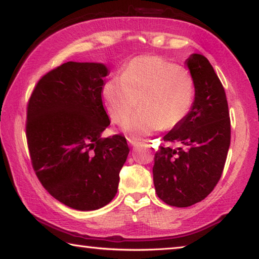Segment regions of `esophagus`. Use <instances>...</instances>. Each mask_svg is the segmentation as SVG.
<instances>
[{
	"label": "esophagus",
	"mask_w": 259,
	"mask_h": 259,
	"mask_svg": "<svg viewBox=\"0 0 259 259\" xmlns=\"http://www.w3.org/2000/svg\"><path fill=\"white\" fill-rule=\"evenodd\" d=\"M128 142H129V145L133 146V147L138 145V142H136V140H133V139H130V138H128Z\"/></svg>",
	"instance_id": "34e87169"
}]
</instances>
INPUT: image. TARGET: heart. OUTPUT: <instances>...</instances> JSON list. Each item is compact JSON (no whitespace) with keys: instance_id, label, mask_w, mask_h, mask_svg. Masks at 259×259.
Masks as SVG:
<instances>
[{"instance_id":"b5f03b06","label":"heart","mask_w":259,"mask_h":259,"mask_svg":"<svg viewBox=\"0 0 259 259\" xmlns=\"http://www.w3.org/2000/svg\"><path fill=\"white\" fill-rule=\"evenodd\" d=\"M104 104L113 123L126 120L122 130L139 139L161 129H174L188 115L194 97V81L187 68L157 56H139L125 64L121 77L105 82Z\"/></svg>"}]
</instances>
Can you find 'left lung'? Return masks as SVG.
Returning <instances> with one entry per match:
<instances>
[{
    "instance_id": "8db88e82",
    "label": "left lung",
    "mask_w": 259,
    "mask_h": 259,
    "mask_svg": "<svg viewBox=\"0 0 259 259\" xmlns=\"http://www.w3.org/2000/svg\"><path fill=\"white\" fill-rule=\"evenodd\" d=\"M194 81V102L181 124L166 134L153 165V182L159 198L172 207H190L210 194L224 169L231 143L229 105L221 80L204 56L186 59Z\"/></svg>"
}]
</instances>
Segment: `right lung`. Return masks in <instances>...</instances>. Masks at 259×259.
Listing matches in <instances>:
<instances>
[{"label": "right lung", "instance_id": "obj_1", "mask_svg": "<svg viewBox=\"0 0 259 259\" xmlns=\"http://www.w3.org/2000/svg\"><path fill=\"white\" fill-rule=\"evenodd\" d=\"M107 75L102 63L68 61L37 82L27 106L26 137L38 181L81 211L111 202L130 151L123 136L102 138L111 123L102 99Z\"/></svg>", "mask_w": 259, "mask_h": 259}]
</instances>
